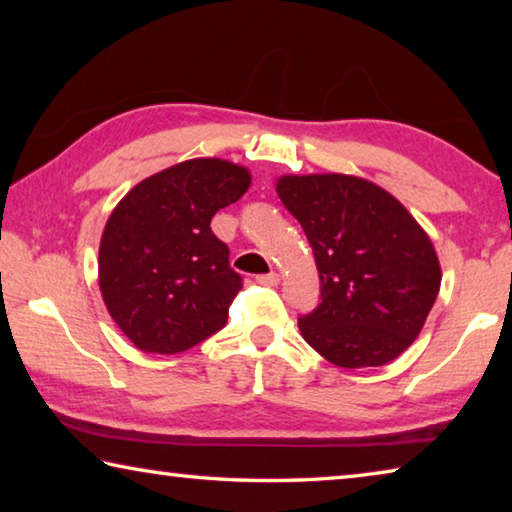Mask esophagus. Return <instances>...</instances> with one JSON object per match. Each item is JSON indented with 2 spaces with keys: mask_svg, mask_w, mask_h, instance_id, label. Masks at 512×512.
Wrapping results in <instances>:
<instances>
[{
  "mask_svg": "<svg viewBox=\"0 0 512 512\" xmlns=\"http://www.w3.org/2000/svg\"><path fill=\"white\" fill-rule=\"evenodd\" d=\"M255 280L259 284H264V287H277V284H280V275H277V273H266V275H257Z\"/></svg>",
  "mask_w": 512,
  "mask_h": 512,
  "instance_id": "obj_1",
  "label": "esophagus"
}]
</instances>
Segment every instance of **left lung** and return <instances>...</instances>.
Here are the masks:
<instances>
[{
	"label": "left lung",
	"mask_w": 512,
	"mask_h": 512,
	"mask_svg": "<svg viewBox=\"0 0 512 512\" xmlns=\"http://www.w3.org/2000/svg\"><path fill=\"white\" fill-rule=\"evenodd\" d=\"M277 196L314 250L320 305L302 339L341 368L393 361L420 334L440 289L427 232L386 189L345 173L282 176Z\"/></svg>",
	"instance_id": "obj_1"
}]
</instances>
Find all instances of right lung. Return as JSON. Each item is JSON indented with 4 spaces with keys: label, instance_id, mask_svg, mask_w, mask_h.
<instances>
[{
    "label": "right lung",
    "instance_id": "right-lung-1",
    "mask_svg": "<svg viewBox=\"0 0 512 512\" xmlns=\"http://www.w3.org/2000/svg\"><path fill=\"white\" fill-rule=\"evenodd\" d=\"M248 187L246 167L196 158L142 180L112 210L99 246V289L135 348L185 352L225 325L241 275L210 221Z\"/></svg>",
    "mask_w": 512,
    "mask_h": 512
}]
</instances>
